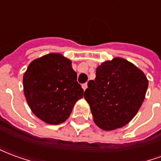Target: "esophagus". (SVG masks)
I'll list each match as a JSON object with an SVG mask.
<instances>
[{
  "instance_id": "esophagus-1",
  "label": "esophagus",
  "mask_w": 161,
  "mask_h": 161,
  "mask_svg": "<svg viewBox=\"0 0 161 161\" xmlns=\"http://www.w3.org/2000/svg\"><path fill=\"white\" fill-rule=\"evenodd\" d=\"M87 87H88V84H86V83H85V84H82V88L84 89V91H85V90L87 89Z\"/></svg>"
}]
</instances>
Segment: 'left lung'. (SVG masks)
<instances>
[{"mask_svg": "<svg viewBox=\"0 0 161 161\" xmlns=\"http://www.w3.org/2000/svg\"><path fill=\"white\" fill-rule=\"evenodd\" d=\"M147 86L145 74L127 60L115 58L102 64L84 92L95 123L104 130L128 124L141 108Z\"/></svg>", "mask_w": 161, "mask_h": 161, "instance_id": "1", "label": "left lung"}]
</instances>
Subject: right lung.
I'll return each mask as SVG.
<instances>
[{
	"label": "right lung",
	"instance_id": "add662e5",
	"mask_svg": "<svg viewBox=\"0 0 161 161\" xmlns=\"http://www.w3.org/2000/svg\"><path fill=\"white\" fill-rule=\"evenodd\" d=\"M71 61L50 53L30 64L23 77L26 102L37 117L49 124L66 121L84 90Z\"/></svg>",
	"mask_w": 161,
	"mask_h": 161
}]
</instances>
